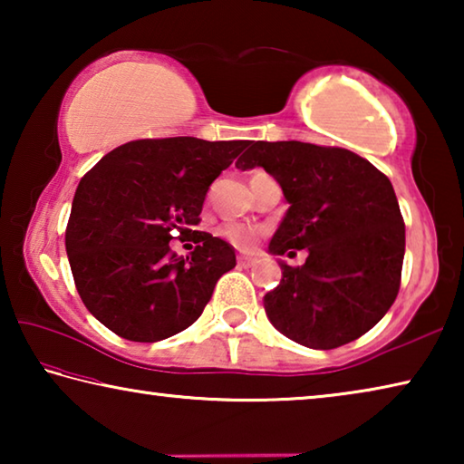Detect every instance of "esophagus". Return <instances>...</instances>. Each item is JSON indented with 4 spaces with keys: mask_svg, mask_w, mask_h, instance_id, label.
Listing matches in <instances>:
<instances>
[{
    "mask_svg": "<svg viewBox=\"0 0 464 464\" xmlns=\"http://www.w3.org/2000/svg\"><path fill=\"white\" fill-rule=\"evenodd\" d=\"M256 262H257L256 256H246V254L237 256V264L243 266V268H251V266H254Z\"/></svg>",
    "mask_w": 464,
    "mask_h": 464,
    "instance_id": "34e87169",
    "label": "esophagus"
}]
</instances>
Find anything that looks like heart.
Here are the masks:
<instances>
[{"label": "heart", "mask_w": 464, "mask_h": 464, "mask_svg": "<svg viewBox=\"0 0 464 464\" xmlns=\"http://www.w3.org/2000/svg\"><path fill=\"white\" fill-rule=\"evenodd\" d=\"M260 174H262V171H260ZM260 174H256V176H260ZM256 176H254V178H256ZM221 235H223V237H225L227 241L233 243L235 247L247 249V247L254 246V241H256V237H257V231L254 229V227H249V225L231 223V225H225V227H223Z\"/></svg>", "instance_id": "obj_1"}]
</instances>
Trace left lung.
I'll return each mask as SVG.
<instances>
[{
    "label": "left lung",
    "instance_id": "8db88e82",
    "mask_svg": "<svg viewBox=\"0 0 464 464\" xmlns=\"http://www.w3.org/2000/svg\"><path fill=\"white\" fill-rule=\"evenodd\" d=\"M239 169L264 168L290 204L270 254L307 251L303 266L280 262V285L264 296L272 325L296 343L334 350L358 340L395 303L405 223L389 178L364 157L301 140H249Z\"/></svg>",
    "mask_w": 464,
    "mask_h": 464
}]
</instances>
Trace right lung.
Wrapping results in <instances>:
<instances>
[{
    "label": "right lung",
    "mask_w": 464,
    "mask_h": 464,
    "mask_svg": "<svg viewBox=\"0 0 464 464\" xmlns=\"http://www.w3.org/2000/svg\"><path fill=\"white\" fill-rule=\"evenodd\" d=\"M247 140L139 139L112 149L82 178L65 247L88 311L130 342L190 327L235 268L229 243L198 233L190 256L169 249L200 223L204 196Z\"/></svg>",
    "instance_id": "1"
}]
</instances>
